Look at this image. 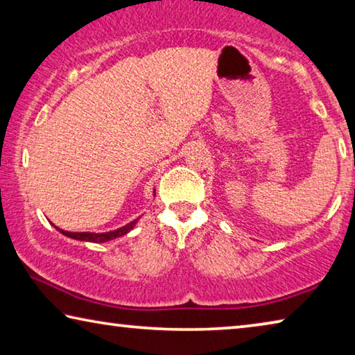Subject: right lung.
Wrapping results in <instances>:
<instances>
[{
    "mask_svg": "<svg viewBox=\"0 0 355 355\" xmlns=\"http://www.w3.org/2000/svg\"><path fill=\"white\" fill-rule=\"evenodd\" d=\"M137 220H139V218L135 219V220H131L130 224H127V225L117 228V230L106 232V233H89V232H80V233H76V232H65V230H61V228H58V227H56V228H58L59 232L62 233V235L69 236V238H71V239H78V241L106 243V241H111V239H116V238H119V236L127 235V233H128L130 230H133V227L137 224Z\"/></svg>",
    "mask_w": 355,
    "mask_h": 355,
    "instance_id": "1",
    "label": "right lung"
}]
</instances>
